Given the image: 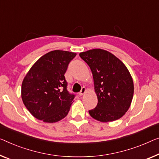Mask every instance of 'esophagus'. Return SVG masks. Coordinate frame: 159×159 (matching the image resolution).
<instances>
[{
  "instance_id": "1",
  "label": "esophagus",
  "mask_w": 159,
  "mask_h": 159,
  "mask_svg": "<svg viewBox=\"0 0 159 159\" xmlns=\"http://www.w3.org/2000/svg\"><path fill=\"white\" fill-rule=\"evenodd\" d=\"M86 87H82V89H81V90H80V93H79V95L80 96H82V95H84L85 93H86Z\"/></svg>"
}]
</instances>
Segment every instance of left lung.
I'll return each mask as SVG.
<instances>
[{
	"mask_svg": "<svg viewBox=\"0 0 159 159\" xmlns=\"http://www.w3.org/2000/svg\"><path fill=\"white\" fill-rule=\"evenodd\" d=\"M79 56L91 68L98 97L97 106L89 114L101 122L119 119L129 110L134 96V82L126 66L103 49L89 50Z\"/></svg>",
	"mask_w": 159,
	"mask_h": 159,
	"instance_id": "obj_1",
	"label": "left lung"
}]
</instances>
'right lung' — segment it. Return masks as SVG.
Wrapping results in <instances>:
<instances>
[{
  "instance_id": "add662e5",
  "label": "right lung",
  "mask_w": 159,
  "mask_h": 159,
  "mask_svg": "<svg viewBox=\"0 0 159 159\" xmlns=\"http://www.w3.org/2000/svg\"><path fill=\"white\" fill-rule=\"evenodd\" d=\"M75 56L73 52L52 51L41 57L28 72L22 83L21 97L35 118L55 123L67 116L75 95L68 91L64 74Z\"/></svg>"
}]
</instances>
